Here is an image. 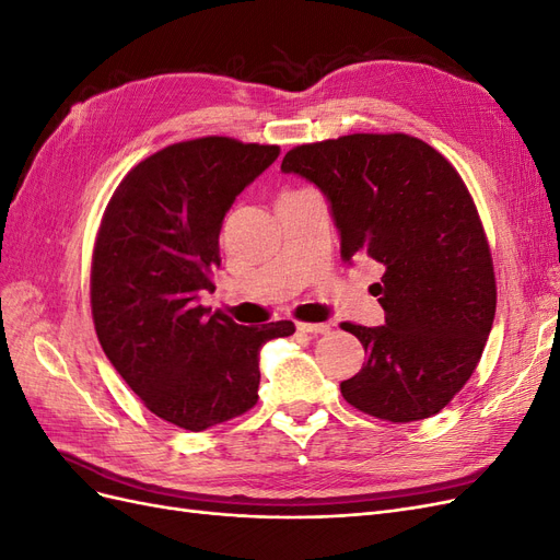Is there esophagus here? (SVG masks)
<instances>
[{
    "mask_svg": "<svg viewBox=\"0 0 560 560\" xmlns=\"http://www.w3.org/2000/svg\"><path fill=\"white\" fill-rule=\"evenodd\" d=\"M296 329L301 334H327L329 325H327V322H317V325H313V322H299Z\"/></svg>",
    "mask_w": 560,
    "mask_h": 560,
    "instance_id": "esophagus-1",
    "label": "esophagus"
}]
</instances>
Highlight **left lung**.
Instances as JSON below:
<instances>
[{
    "instance_id": "obj_1",
    "label": "left lung",
    "mask_w": 560,
    "mask_h": 560,
    "mask_svg": "<svg viewBox=\"0 0 560 560\" xmlns=\"http://www.w3.org/2000/svg\"><path fill=\"white\" fill-rule=\"evenodd\" d=\"M280 171L325 194L346 264L369 257L385 268V325H341L366 352L341 383L346 401L389 422L439 413L477 369L495 317L493 259L460 175L404 132L301 144Z\"/></svg>"
}]
</instances>
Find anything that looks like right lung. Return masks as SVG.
<instances>
[{
	"mask_svg": "<svg viewBox=\"0 0 560 560\" xmlns=\"http://www.w3.org/2000/svg\"><path fill=\"white\" fill-rule=\"evenodd\" d=\"M280 156L276 144L200 138L144 159L118 184L97 231L91 306L105 354L151 413L202 432L259 399V350L294 322L243 327L200 306L214 292L219 231L235 196Z\"/></svg>",
	"mask_w": 560,
	"mask_h": 560,
	"instance_id": "obj_1",
	"label": "right lung"
}]
</instances>
